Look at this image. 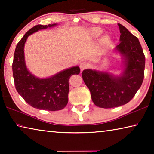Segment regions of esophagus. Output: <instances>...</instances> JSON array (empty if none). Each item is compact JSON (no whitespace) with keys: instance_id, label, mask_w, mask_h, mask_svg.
Listing matches in <instances>:
<instances>
[{"instance_id":"1","label":"esophagus","mask_w":154,"mask_h":154,"mask_svg":"<svg viewBox=\"0 0 154 154\" xmlns=\"http://www.w3.org/2000/svg\"><path fill=\"white\" fill-rule=\"evenodd\" d=\"M89 66H90V64L87 62H83L80 64V69L82 71L85 69H88Z\"/></svg>"}]
</instances>
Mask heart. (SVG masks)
I'll use <instances>...</instances> for the list:
<instances>
[{
	"instance_id": "b5f03b06",
	"label": "heart",
	"mask_w": 154,
	"mask_h": 154,
	"mask_svg": "<svg viewBox=\"0 0 154 154\" xmlns=\"http://www.w3.org/2000/svg\"><path fill=\"white\" fill-rule=\"evenodd\" d=\"M103 33V30L100 28H92L88 30V35L92 38H96ZM103 41L105 42H107L109 41L108 36H105L103 38Z\"/></svg>"
}]
</instances>
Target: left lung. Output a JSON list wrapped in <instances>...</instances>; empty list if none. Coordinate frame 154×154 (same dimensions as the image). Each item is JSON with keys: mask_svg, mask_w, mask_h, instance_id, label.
I'll use <instances>...</instances> for the list:
<instances>
[{"mask_svg": "<svg viewBox=\"0 0 154 154\" xmlns=\"http://www.w3.org/2000/svg\"><path fill=\"white\" fill-rule=\"evenodd\" d=\"M118 26L120 43L114 50L122 57V73L116 75L92 69L82 72L94 104L100 108L117 107L128 103L141 86L144 78L145 58L139 39L124 26L118 24Z\"/></svg>", "mask_w": 154, "mask_h": 154, "instance_id": "obj_1", "label": "left lung"}]
</instances>
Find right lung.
Instances as JSON below:
<instances>
[{
    "instance_id": "right-lung-1",
    "label": "right lung",
    "mask_w": 154,
    "mask_h": 154,
    "mask_svg": "<svg viewBox=\"0 0 154 154\" xmlns=\"http://www.w3.org/2000/svg\"><path fill=\"white\" fill-rule=\"evenodd\" d=\"M57 25H36L28 30L17 43L12 65L15 88L19 94L32 107L51 111L61 110L66 106L69 100V81L71 75L79 73V67L69 68L49 77H36L27 69L24 45L32 34Z\"/></svg>"
}]
</instances>
